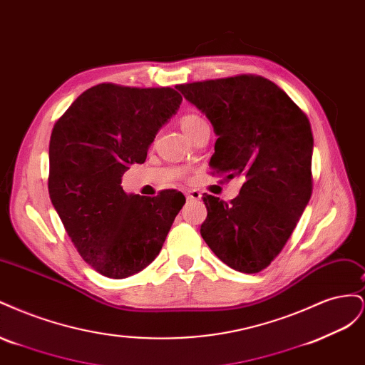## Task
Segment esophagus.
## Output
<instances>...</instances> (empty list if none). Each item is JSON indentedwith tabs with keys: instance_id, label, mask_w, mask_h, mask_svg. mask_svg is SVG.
<instances>
[{
	"instance_id": "34e87169",
	"label": "esophagus",
	"mask_w": 365,
	"mask_h": 365,
	"mask_svg": "<svg viewBox=\"0 0 365 365\" xmlns=\"http://www.w3.org/2000/svg\"><path fill=\"white\" fill-rule=\"evenodd\" d=\"M201 196H202L201 192H200V190H195V189H192V190H189V192H185L187 201H200Z\"/></svg>"
}]
</instances>
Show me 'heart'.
<instances>
[{
    "label": "heart",
    "mask_w": 365,
    "mask_h": 365,
    "mask_svg": "<svg viewBox=\"0 0 365 365\" xmlns=\"http://www.w3.org/2000/svg\"><path fill=\"white\" fill-rule=\"evenodd\" d=\"M205 123L204 118L200 117L197 114H193V113H189V114H184L181 118H180V126L182 129V132L185 135H189L190 132L197 128L200 125Z\"/></svg>",
    "instance_id": "heart-1"
}]
</instances>
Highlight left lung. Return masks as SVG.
I'll return each instance as SVG.
<instances>
[{
    "label": "left lung",
    "instance_id": "left-lung-1",
    "mask_svg": "<svg viewBox=\"0 0 365 365\" xmlns=\"http://www.w3.org/2000/svg\"><path fill=\"white\" fill-rule=\"evenodd\" d=\"M217 135L210 168L242 176L225 202L204 193L201 236L230 268L254 274L277 257L312 195L314 137L306 114L260 76L176 85Z\"/></svg>",
    "mask_w": 365,
    "mask_h": 365
}]
</instances>
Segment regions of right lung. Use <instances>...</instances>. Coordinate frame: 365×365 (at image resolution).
I'll use <instances>...</instances> for the list:
<instances>
[{
  "label": "right lung",
  "mask_w": 365,
  "mask_h": 365,
  "mask_svg": "<svg viewBox=\"0 0 365 365\" xmlns=\"http://www.w3.org/2000/svg\"><path fill=\"white\" fill-rule=\"evenodd\" d=\"M182 97L173 88L101 83L54 123L48 193L82 259L109 279H126L155 259L182 208L181 192L128 195L121 176L145 163L157 132Z\"/></svg>",
  "instance_id": "right-lung-1"
}]
</instances>
